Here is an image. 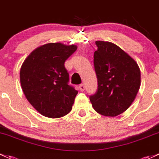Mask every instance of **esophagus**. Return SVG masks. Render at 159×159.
I'll return each instance as SVG.
<instances>
[{"label":"esophagus","instance_id":"esophagus-1","mask_svg":"<svg viewBox=\"0 0 159 159\" xmlns=\"http://www.w3.org/2000/svg\"><path fill=\"white\" fill-rule=\"evenodd\" d=\"M84 89H85V86L84 84H81L79 85V90H81V91H84Z\"/></svg>","mask_w":159,"mask_h":159}]
</instances>
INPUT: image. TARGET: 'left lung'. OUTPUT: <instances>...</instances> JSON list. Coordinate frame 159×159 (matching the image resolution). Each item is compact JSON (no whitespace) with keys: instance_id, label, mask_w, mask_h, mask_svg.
<instances>
[{"instance_id":"1","label":"left lung","mask_w":159,"mask_h":159,"mask_svg":"<svg viewBox=\"0 0 159 159\" xmlns=\"http://www.w3.org/2000/svg\"><path fill=\"white\" fill-rule=\"evenodd\" d=\"M93 64L98 88L90 96L99 114L115 117L134 102L140 87V70L136 61L115 43L96 41Z\"/></svg>"}]
</instances>
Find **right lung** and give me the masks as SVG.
<instances>
[{
    "instance_id": "obj_1",
    "label": "right lung",
    "mask_w": 159,
    "mask_h": 159,
    "mask_svg": "<svg viewBox=\"0 0 159 159\" xmlns=\"http://www.w3.org/2000/svg\"><path fill=\"white\" fill-rule=\"evenodd\" d=\"M76 45L49 43L29 54L20 69L22 91L31 105L42 116L60 118L70 112L78 91L69 85L65 62Z\"/></svg>"
}]
</instances>
